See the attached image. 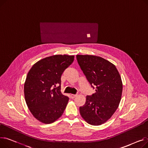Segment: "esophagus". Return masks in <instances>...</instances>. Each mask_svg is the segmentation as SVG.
Here are the masks:
<instances>
[{
  "instance_id": "esophagus-1",
  "label": "esophagus",
  "mask_w": 148,
  "mask_h": 148,
  "mask_svg": "<svg viewBox=\"0 0 148 148\" xmlns=\"http://www.w3.org/2000/svg\"><path fill=\"white\" fill-rule=\"evenodd\" d=\"M77 96V95H74V94H71V95H70V97H71L72 99L74 98L75 97Z\"/></svg>"
}]
</instances>
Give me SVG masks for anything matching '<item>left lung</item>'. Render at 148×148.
I'll use <instances>...</instances> for the list:
<instances>
[{
    "label": "left lung",
    "instance_id": "obj_1",
    "mask_svg": "<svg viewBox=\"0 0 148 148\" xmlns=\"http://www.w3.org/2000/svg\"><path fill=\"white\" fill-rule=\"evenodd\" d=\"M77 62L88 81L96 88L95 94L86 96L80 107L82 117L92 125L106 122L120 103L122 93L121 75L115 65L99 56L77 55Z\"/></svg>",
    "mask_w": 148,
    "mask_h": 148
}]
</instances>
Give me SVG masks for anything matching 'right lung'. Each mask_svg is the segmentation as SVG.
<instances>
[{"instance_id":"obj_1","label":"right lung","mask_w":148,"mask_h":148,"mask_svg":"<svg viewBox=\"0 0 148 148\" xmlns=\"http://www.w3.org/2000/svg\"><path fill=\"white\" fill-rule=\"evenodd\" d=\"M74 56L54 55L30 68L24 85L26 104L34 117L44 123L56 121L63 114L69 98L60 92L61 75Z\"/></svg>"}]
</instances>
